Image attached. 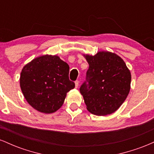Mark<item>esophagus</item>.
Listing matches in <instances>:
<instances>
[{"label":"esophagus","instance_id":"obj_1","mask_svg":"<svg viewBox=\"0 0 154 154\" xmlns=\"http://www.w3.org/2000/svg\"><path fill=\"white\" fill-rule=\"evenodd\" d=\"M75 83V88H78V86H79V81L78 80H76Z\"/></svg>","mask_w":154,"mask_h":154}]
</instances>
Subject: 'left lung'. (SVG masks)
<instances>
[{"mask_svg": "<svg viewBox=\"0 0 154 154\" xmlns=\"http://www.w3.org/2000/svg\"><path fill=\"white\" fill-rule=\"evenodd\" d=\"M85 58L89 68L79 91L88 110L98 116L112 114L129 94L130 70L119 56L111 52L101 51Z\"/></svg>", "mask_w": 154, "mask_h": 154, "instance_id": "1", "label": "left lung"}]
</instances>
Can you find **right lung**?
Instances as JSON below:
<instances>
[{
    "label": "right lung",
    "instance_id": "1",
    "mask_svg": "<svg viewBox=\"0 0 154 154\" xmlns=\"http://www.w3.org/2000/svg\"><path fill=\"white\" fill-rule=\"evenodd\" d=\"M69 66L57 56H40L22 69L20 87L26 101L40 112L51 114L61 108L66 93L75 88L69 79Z\"/></svg>",
    "mask_w": 154,
    "mask_h": 154
}]
</instances>
